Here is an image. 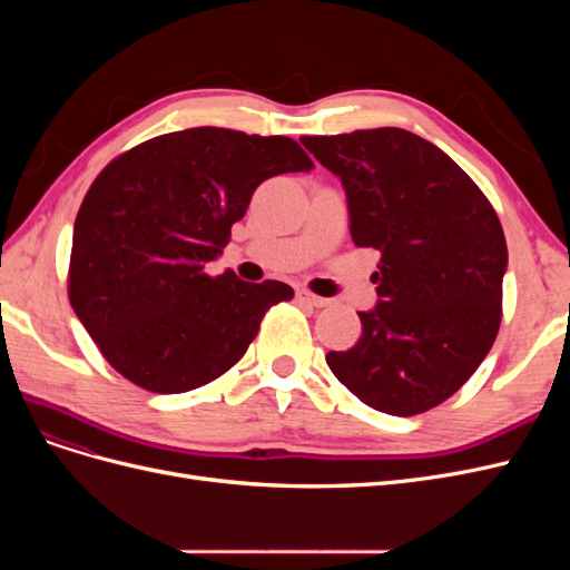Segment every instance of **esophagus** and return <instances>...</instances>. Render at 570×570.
I'll return each mask as SVG.
<instances>
[{
	"instance_id": "esophagus-1",
	"label": "esophagus",
	"mask_w": 570,
	"mask_h": 570,
	"mask_svg": "<svg viewBox=\"0 0 570 570\" xmlns=\"http://www.w3.org/2000/svg\"><path fill=\"white\" fill-rule=\"evenodd\" d=\"M297 302L308 304V306H316V308H323V306L331 304V299H323L318 295H312V292H308V289H297Z\"/></svg>"
}]
</instances>
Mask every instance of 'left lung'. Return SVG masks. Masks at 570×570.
<instances>
[{
  "instance_id": "left-lung-1",
  "label": "left lung",
  "mask_w": 570,
  "mask_h": 570,
  "mask_svg": "<svg viewBox=\"0 0 570 570\" xmlns=\"http://www.w3.org/2000/svg\"><path fill=\"white\" fill-rule=\"evenodd\" d=\"M344 187L356 247L381 252L377 304L327 366L361 402L416 416L469 381L502 321L507 239L492 204L446 154L402 128L302 137Z\"/></svg>"
}]
</instances>
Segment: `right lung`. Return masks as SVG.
<instances>
[{
    "mask_svg": "<svg viewBox=\"0 0 570 570\" xmlns=\"http://www.w3.org/2000/svg\"><path fill=\"white\" fill-rule=\"evenodd\" d=\"M308 168L289 137L189 128L151 137L101 170L73 226L68 299L120 375L178 394L243 358L266 308L295 292L206 268L258 185Z\"/></svg>",
    "mask_w": 570,
    "mask_h": 570,
    "instance_id": "add662e5",
    "label": "right lung"
}]
</instances>
